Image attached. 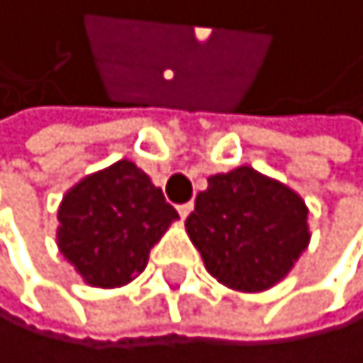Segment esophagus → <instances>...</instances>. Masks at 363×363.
<instances>
[{
    "label": "esophagus",
    "instance_id": "1",
    "mask_svg": "<svg viewBox=\"0 0 363 363\" xmlns=\"http://www.w3.org/2000/svg\"><path fill=\"white\" fill-rule=\"evenodd\" d=\"M177 212H179L182 219H186V216L193 212V203H184V205H179V207H177Z\"/></svg>",
    "mask_w": 363,
    "mask_h": 363
}]
</instances>
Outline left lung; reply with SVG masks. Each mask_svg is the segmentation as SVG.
I'll use <instances>...</instances> for the list:
<instances>
[{"instance_id":"8db88e82","label":"left lung","mask_w":363,"mask_h":363,"mask_svg":"<svg viewBox=\"0 0 363 363\" xmlns=\"http://www.w3.org/2000/svg\"><path fill=\"white\" fill-rule=\"evenodd\" d=\"M186 233L207 273L235 291H266L289 275L310 242L308 207L282 182L242 165L212 174Z\"/></svg>"}]
</instances>
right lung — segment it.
I'll return each instance as SVG.
<instances>
[{"mask_svg":"<svg viewBox=\"0 0 363 363\" xmlns=\"http://www.w3.org/2000/svg\"><path fill=\"white\" fill-rule=\"evenodd\" d=\"M174 219L163 191L133 160L84 177L57 210V250L90 286H123L147 268L151 247Z\"/></svg>","mask_w":363,"mask_h":363,"instance_id":"obj_1","label":"right lung"}]
</instances>
